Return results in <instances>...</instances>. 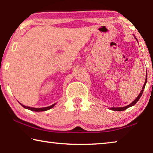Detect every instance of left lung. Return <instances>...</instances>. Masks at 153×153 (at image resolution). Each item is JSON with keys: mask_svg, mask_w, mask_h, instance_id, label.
Instances as JSON below:
<instances>
[{"mask_svg": "<svg viewBox=\"0 0 153 153\" xmlns=\"http://www.w3.org/2000/svg\"><path fill=\"white\" fill-rule=\"evenodd\" d=\"M146 82H147V73H146V79H145L144 84L143 87H142V90H141L140 93L139 95L138 96V97H137V98H136V99L134 100V101L131 103V104H129V105H128V106H126V107H113V108H110L111 109V110H113V111H124V110H126V109H127V108H128L131 107V106L135 105H136V103L138 101V100L140 99V98L141 97V96H142V93H143L144 89V87H145V85H146Z\"/></svg>", "mask_w": 153, "mask_h": 153, "instance_id": "left-lung-1", "label": "left lung"}]
</instances>
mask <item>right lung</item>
I'll list each match as a JSON object with an SVG mask.
<instances>
[{"label": "right lung", "mask_w": 153, "mask_h": 153, "mask_svg": "<svg viewBox=\"0 0 153 153\" xmlns=\"http://www.w3.org/2000/svg\"><path fill=\"white\" fill-rule=\"evenodd\" d=\"M55 104L54 105H52L51 106H49V107H43V108H33V107H26V106H24L21 104V105L22 106V107H24L25 108H27V109L29 110H31L32 111H47L48 109H50V108H53L54 106H55Z\"/></svg>", "instance_id": "right-lung-1"}]
</instances>
